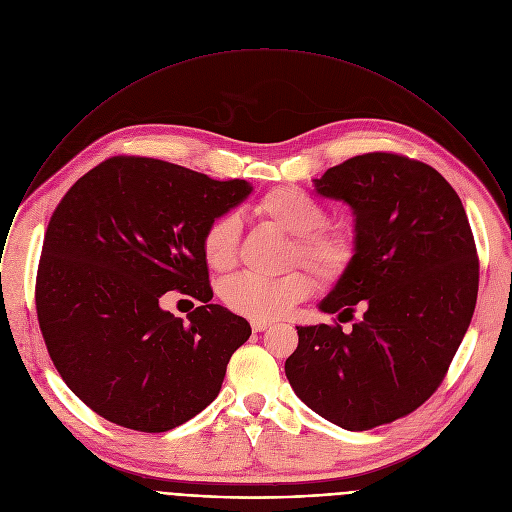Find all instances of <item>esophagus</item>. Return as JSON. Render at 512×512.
I'll return each mask as SVG.
<instances>
[{"label": "esophagus", "instance_id": "34e87169", "mask_svg": "<svg viewBox=\"0 0 512 512\" xmlns=\"http://www.w3.org/2000/svg\"><path fill=\"white\" fill-rule=\"evenodd\" d=\"M251 328H253V332H265L267 328H271V324H267V322H259V320H255V322H251Z\"/></svg>", "mask_w": 512, "mask_h": 512}]
</instances>
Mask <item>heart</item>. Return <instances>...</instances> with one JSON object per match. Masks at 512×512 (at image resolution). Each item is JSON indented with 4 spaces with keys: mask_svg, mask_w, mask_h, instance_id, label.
I'll list each match as a JSON object with an SVG mask.
<instances>
[{
    "mask_svg": "<svg viewBox=\"0 0 512 512\" xmlns=\"http://www.w3.org/2000/svg\"><path fill=\"white\" fill-rule=\"evenodd\" d=\"M259 221L291 235L294 247L291 263H304L314 275L334 285L352 269L358 257V235L348 227H328V210L300 186H275L255 204ZM241 221L237 214H221L202 233L200 249L206 265L214 271H229L237 263ZM314 279L308 271L296 269L277 279L237 275L223 285L225 306L245 318L273 322L296 304L312 296Z\"/></svg>",
    "mask_w": 512,
    "mask_h": 512,
    "instance_id": "obj_1",
    "label": "heart"
}]
</instances>
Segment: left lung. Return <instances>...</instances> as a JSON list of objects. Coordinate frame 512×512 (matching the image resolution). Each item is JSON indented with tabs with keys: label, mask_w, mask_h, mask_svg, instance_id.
<instances>
[{
	"label": "left lung",
	"mask_w": 512,
	"mask_h": 512,
	"mask_svg": "<svg viewBox=\"0 0 512 512\" xmlns=\"http://www.w3.org/2000/svg\"><path fill=\"white\" fill-rule=\"evenodd\" d=\"M314 182L354 212L356 263L320 304L352 330L298 326L285 375L312 411L364 431L409 415L442 385L476 308V243L460 196L423 162L362 154Z\"/></svg>",
	"instance_id": "obj_1"
}]
</instances>
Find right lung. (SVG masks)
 <instances>
[{
  "instance_id": "1",
  "label": "right lung",
  "mask_w": 512,
  "mask_h": 512,
  "mask_svg": "<svg viewBox=\"0 0 512 512\" xmlns=\"http://www.w3.org/2000/svg\"><path fill=\"white\" fill-rule=\"evenodd\" d=\"M245 180L115 156L72 186L44 235L36 312L56 371L87 407L127 429H174L214 401L251 326L210 304L200 239L251 194ZM176 288L201 302L184 323Z\"/></svg>"
}]
</instances>
